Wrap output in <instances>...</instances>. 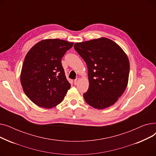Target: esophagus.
I'll use <instances>...</instances> for the list:
<instances>
[{
    "instance_id": "34e87169",
    "label": "esophagus",
    "mask_w": 156,
    "mask_h": 156,
    "mask_svg": "<svg viewBox=\"0 0 156 156\" xmlns=\"http://www.w3.org/2000/svg\"><path fill=\"white\" fill-rule=\"evenodd\" d=\"M80 78H77L76 80H75V81H74V83H75V85H76L78 84V82L80 81Z\"/></svg>"
}]
</instances>
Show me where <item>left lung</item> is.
Segmentation results:
<instances>
[{"instance_id": "left-lung-1", "label": "left lung", "mask_w": 156, "mask_h": 156, "mask_svg": "<svg viewBox=\"0 0 156 156\" xmlns=\"http://www.w3.org/2000/svg\"><path fill=\"white\" fill-rule=\"evenodd\" d=\"M87 64L89 87L85 102L98 109L115 104L128 85L129 62L121 47L105 37L74 45Z\"/></svg>"}]
</instances>
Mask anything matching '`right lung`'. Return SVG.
<instances>
[{
  "instance_id": "1",
  "label": "right lung",
  "mask_w": 156,
  "mask_h": 156,
  "mask_svg": "<svg viewBox=\"0 0 156 156\" xmlns=\"http://www.w3.org/2000/svg\"><path fill=\"white\" fill-rule=\"evenodd\" d=\"M73 45V42L64 40L45 39L27 54L21 71V83L24 94L39 107H55L70 88L61 59Z\"/></svg>"
}]
</instances>
